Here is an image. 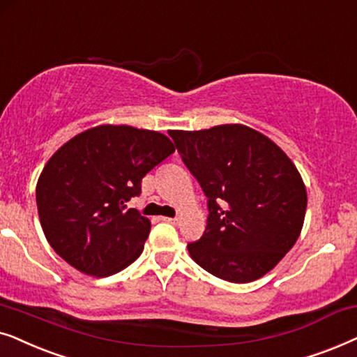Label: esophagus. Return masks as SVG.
Segmentation results:
<instances>
[{
  "label": "esophagus",
  "mask_w": 357,
  "mask_h": 357,
  "mask_svg": "<svg viewBox=\"0 0 357 357\" xmlns=\"http://www.w3.org/2000/svg\"><path fill=\"white\" fill-rule=\"evenodd\" d=\"M161 220L163 222H168V223H178V218H171V217H161Z\"/></svg>",
  "instance_id": "34e87169"
}]
</instances>
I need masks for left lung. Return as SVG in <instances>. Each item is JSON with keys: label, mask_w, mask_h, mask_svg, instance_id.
<instances>
[{"label": "left lung", "mask_w": 357, "mask_h": 357, "mask_svg": "<svg viewBox=\"0 0 357 357\" xmlns=\"http://www.w3.org/2000/svg\"><path fill=\"white\" fill-rule=\"evenodd\" d=\"M169 135L207 197V227L188 245L191 258L228 282L269 273L296 245L305 218L307 191L289 156L241 123Z\"/></svg>", "instance_id": "obj_1"}]
</instances>
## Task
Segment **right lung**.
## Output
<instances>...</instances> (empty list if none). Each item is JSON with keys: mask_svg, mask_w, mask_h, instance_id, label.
I'll return each mask as SVG.
<instances>
[{"mask_svg": "<svg viewBox=\"0 0 357 357\" xmlns=\"http://www.w3.org/2000/svg\"><path fill=\"white\" fill-rule=\"evenodd\" d=\"M174 153L168 137L129 126H99L73 137L45 165L36 199L55 253L84 274H116L139 258L150 220L127 202L144 176Z\"/></svg>", "mask_w": 357, "mask_h": 357, "instance_id": "obj_1", "label": "right lung"}]
</instances>
